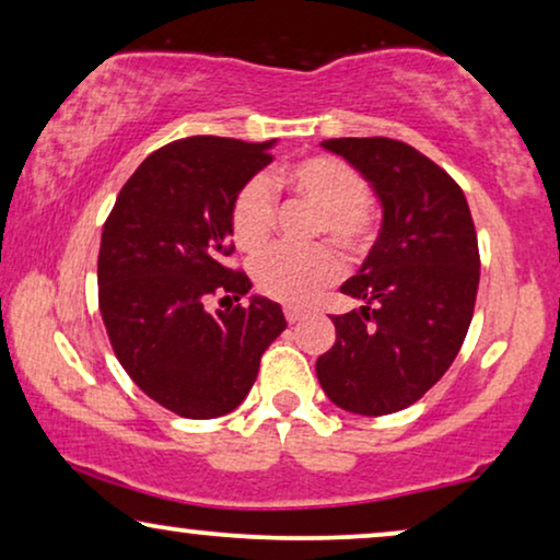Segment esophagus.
<instances>
[{"instance_id": "34e87169", "label": "esophagus", "mask_w": 560, "mask_h": 560, "mask_svg": "<svg viewBox=\"0 0 560 560\" xmlns=\"http://www.w3.org/2000/svg\"><path fill=\"white\" fill-rule=\"evenodd\" d=\"M285 318H288V324H298V320L305 318V311H301V308H285Z\"/></svg>"}]
</instances>
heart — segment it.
Returning a JSON list of instances; mask_svg holds the SVG:
<instances>
[{
  "label": "heart",
  "instance_id": "heart-1",
  "mask_svg": "<svg viewBox=\"0 0 560 560\" xmlns=\"http://www.w3.org/2000/svg\"><path fill=\"white\" fill-rule=\"evenodd\" d=\"M275 188L301 198L316 209L313 236L324 234L343 255L357 257L372 244L374 209L366 198V183L354 167L334 155L298 160ZM275 224V194L265 178H252L240 188L232 206V234L236 247L259 252L270 242ZM259 293L280 303L303 305L339 278V259L326 247L305 252L270 249L252 265Z\"/></svg>",
  "mask_w": 560,
  "mask_h": 560
}]
</instances>
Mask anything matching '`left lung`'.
<instances>
[{
  "label": "left lung",
  "instance_id": "obj_1",
  "mask_svg": "<svg viewBox=\"0 0 560 560\" xmlns=\"http://www.w3.org/2000/svg\"><path fill=\"white\" fill-rule=\"evenodd\" d=\"M320 148L362 173L382 226L341 285L362 305L331 316L336 343L318 357L316 374L341 410L389 416L420 400L462 349L479 288L477 232L464 190L410 144L339 137Z\"/></svg>",
  "mask_w": 560,
  "mask_h": 560
}]
</instances>
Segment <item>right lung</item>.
<instances>
[{
	"label": "right lung",
	"mask_w": 560,
	"mask_h": 560,
	"mask_svg": "<svg viewBox=\"0 0 560 560\" xmlns=\"http://www.w3.org/2000/svg\"><path fill=\"white\" fill-rule=\"evenodd\" d=\"M270 142L186 137L142 160L119 190L98 249V311L119 364L137 387L180 418L240 408L265 349L285 331L282 308L209 311L211 295L252 290L224 259L234 252L232 206L272 163ZM221 298V301H224Z\"/></svg>",
	"instance_id": "add662e5"
}]
</instances>
